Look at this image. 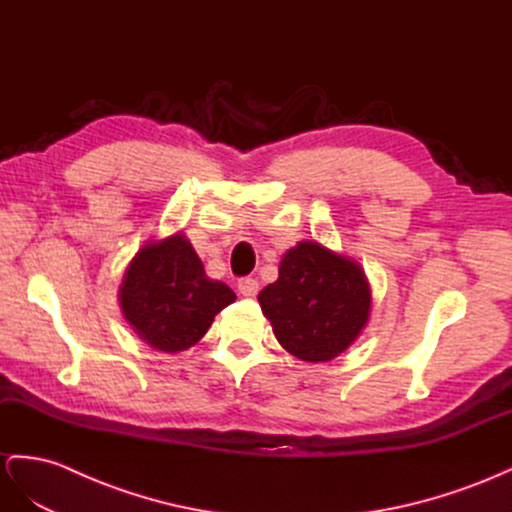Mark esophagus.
Wrapping results in <instances>:
<instances>
[{
  "mask_svg": "<svg viewBox=\"0 0 512 512\" xmlns=\"http://www.w3.org/2000/svg\"><path fill=\"white\" fill-rule=\"evenodd\" d=\"M238 291L244 295V298H255L259 291V283L255 278H240L238 280Z\"/></svg>",
  "mask_w": 512,
  "mask_h": 512,
  "instance_id": "34e87169",
  "label": "esophagus"
}]
</instances>
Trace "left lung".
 Segmentation results:
<instances>
[{
	"label": "left lung",
	"mask_w": 512,
	"mask_h": 512,
	"mask_svg": "<svg viewBox=\"0 0 512 512\" xmlns=\"http://www.w3.org/2000/svg\"><path fill=\"white\" fill-rule=\"evenodd\" d=\"M257 300L287 353L325 364L364 332L372 291L359 261L317 240H302L283 255L278 278Z\"/></svg>",
	"instance_id": "8db88e82"
}]
</instances>
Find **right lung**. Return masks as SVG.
Masks as SVG:
<instances>
[{"label": "right lung", "instance_id": "1", "mask_svg": "<svg viewBox=\"0 0 512 512\" xmlns=\"http://www.w3.org/2000/svg\"><path fill=\"white\" fill-rule=\"evenodd\" d=\"M236 293L204 272L189 238H148L127 263L119 304L134 334L151 349L180 353L200 342Z\"/></svg>", "mask_w": 512, "mask_h": 512}]
</instances>
